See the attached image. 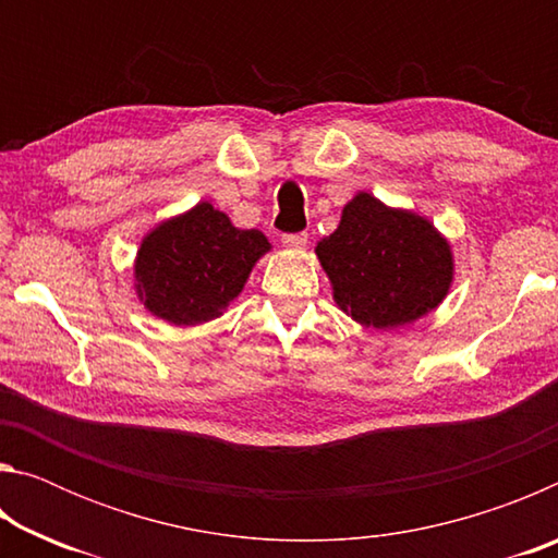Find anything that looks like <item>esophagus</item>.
Masks as SVG:
<instances>
[{"label":"esophagus","mask_w":558,"mask_h":558,"mask_svg":"<svg viewBox=\"0 0 558 558\" xmlns=\"http://www.w3.org/2000/svg\"><path fill=\"white\" fill-rule=\"evenodd\" d=\"M280 243H282V248H288V251H300V248H305L307 235L305 233H286L280 239Z\"/></svg>","instance_id":"34e87169"}]
</instances>
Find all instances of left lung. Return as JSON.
Here are the masks:
<instances>
[{"label": "left lung", "mask_w": 558, "mask_h": 558, "mask_svg": "<svg viewBox=\"0 0 558 558\" xmlns=\"http://www.w3.org/2000/svg\"><path fill=\"white\" fill-rule=\"evenodd\" d=\"M332 298L362 327L396 329L433 313L456 278L452 245L430 219L359 192L315 245Z\"/></svg>", "instance_id": "obj_1"}]
</instances>
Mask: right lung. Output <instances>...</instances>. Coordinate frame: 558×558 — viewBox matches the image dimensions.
<instances>
[{"instance_id": "right-lung-1", "label": "right lung", "mask_w": 558, "mask_h": 558, "mask_svg": "<svg viewBox=\"0 0 558 558\" xmlns=\"http://www.w3.org/2000/svg\"><path fill=\"white\" fill-rule=\"evenodd\" d=\"M272 248L258 229H239L211 202L159 221L140 241L132 278L149 315L174 327L221 317Z\"/></svg>"}]
</instances>
